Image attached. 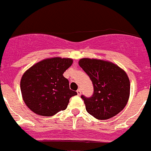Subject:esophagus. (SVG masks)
Instances as JSON below:
<instances>
[{
	"label": "esophagus",
	"mask_w": 151,
	"mask_h": 151,
	"mask_svg": "<svg viewBox=\"0 0 151 151\" xmlns=\"http://www.w3.org/2000/svg\"><path fill=\"white\" fill-rule=\"evenodd\" d=\"M76 92H77V94H78V95H81V93H82V91H81V89H80V88H78V90L76 91Z\"/></svg>",
	"instance_id": "1"
}]
</instances>
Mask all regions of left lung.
I'll return each mask as SVG.
<instances>
[{
  "label": "left lung",
  "mask_w": 151,
  "mask_h": 151,
  "mask_svg": "<svg viewBox=\"0 0 151 151\" xmlns=\"http://www.w3.org/2000/svg\"><path fill=\"white\" fill-rule=\"evenodd\" d=\"M79 66L94 86L91 97L82 95L88 113L97 119H108L122 111L130 94V82L124 70L113 63L83 58Z\"/></svg>",
  "instance_id": "obj_1"
}]
</instances>
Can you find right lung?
<instances>
[{"instance_id":"right-lung-1","label":"right lung","mask_w":151,"mask_h":151,"mask_svg":"<svg viewBox=\"0 0 151 151\" xmlns=\"http://www.w3.org/2000/svg\"><path fill=\"white\" fill-rule=\"evenodd\" d=\"M73 60L54 57L37 63L24 73L20 82L22 98L36 114L51 116L66 110L76 91L69 89V80L63 76Z\"/></svg>"}]
</instances>
